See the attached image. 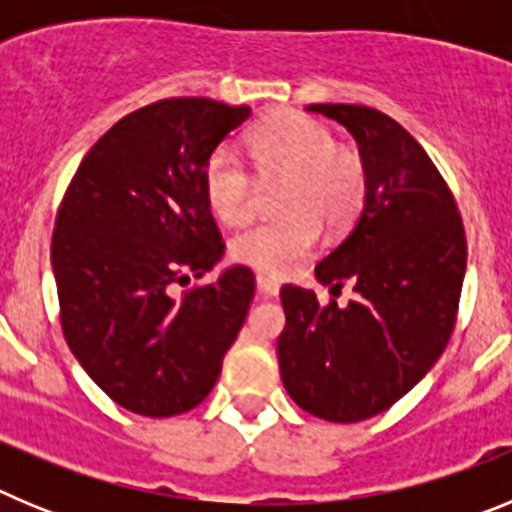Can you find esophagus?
Instances as JSON below:
<instances>
[{
    "instance_id": "34e87169",
    "label": "esophagus",
    "mask_w": 512,
    "mask_h": 512,
    "mask_svg": "<svg viewBox=\"0 0 512 512\" xmlns=\"http://www.w3.org/2000/svg\"><path fill=\"white\" fill-rule=\"evenodd\" d=\"M256 287H259V292L264 297H277L279 295V282H277V279L266 277V274H259V277H256Z\"/></svg>"
}]
</instances>
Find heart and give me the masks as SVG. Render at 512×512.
Here are the masks:
<instances>
[{
	"label": "heart",
	"mask_w": 512,
	"mask_h": 512,
	"mask_svg": "<svg viewBox=\"0 0 512 512\" xmlns=\"http://www.w3.org/2000/svg\"><path fill=\"white\" fill-rule=\"evenodd\" d=\"M248 153L261 182L282 179L277 207L284 215L243 230L230 243V256L261 274L284 277L315 248L320 223L343 230L359 217L366 202L364 158L354 148L338 146L323 122L297 112L261 122L248 138ZM202 187L220 223L251 220L259 184L233 146L210 153Z\"/></svg>",
	"instance_id": "1"
}]
</instances>
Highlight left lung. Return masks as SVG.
Masks as SVG:
<instances>
[{"label": "left lung", "mask_w": 512, "mask_h": 512, "mask_svg": "<svg viewBox=\"0 0 512 512\" xmlns=\"http://www.w3.org/2000/svg\"><path fill=\"white\" fill-rule=\"evenodd\" d=\"M307 110L341 122L364 158V210L315 266L333 295L351 284L356 300L320 305L312 289L284 284L279 372L305 413L359 423L408 395L443 354L467 271V235L454 194L400 122L364 104Z\"/></svg>", "instance_id": "left-lung-1"}]
</instances>
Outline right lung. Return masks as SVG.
Listing matches in <instances>:
<instances>
[{"label":"right lung","mask_w":512,"mask_h":512,"mask_svg":"<svg viewBox=\"0 0 512 512\" xmlns=\"http://www.w3.org/2000/svg\"><path fill=\"white\" fill-rule=\"evenodd\" d=\"M251 107L161 99L115 122L84 156L56 215L61 328L120 408L171 418L215 387L253 300L251 269L176 295L223 259L202 174Z\"/></svg>","instance_id":"right-lung-1"}]
</instances>
